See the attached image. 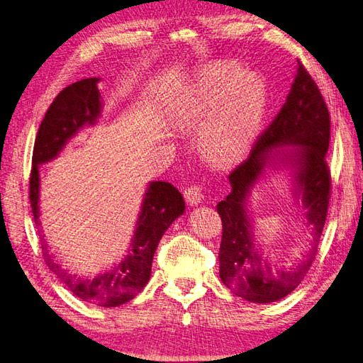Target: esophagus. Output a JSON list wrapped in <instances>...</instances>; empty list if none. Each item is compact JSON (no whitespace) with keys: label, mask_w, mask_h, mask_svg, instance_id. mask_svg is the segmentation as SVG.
<instances>
[{"label":"esophagus","mask_w":363,"mask_h":363,"mask_svg":"<svg viewBox=\"0 0 363 363\" xmlns=\"http://www.w3.org/2000/svg\"><path fill=\"white\" fill-rule=\"evenodd\" d=\"M184 196H185V201H187L190 206H198L199 202L203 201L202 187H201V185H198V184L190 185L189 189H185Z\"/></svg>","instance_id":"34e87169"}]
</instances>
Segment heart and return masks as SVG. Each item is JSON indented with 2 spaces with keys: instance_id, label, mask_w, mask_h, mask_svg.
Masks as SVG:
<instances>
[{
  "instance_id": "b5f03b06",
  "label": "heart",
  "mask_w": 363,
  "mask_h": 363,
  "mask_svg": "<svg viewBox=\"0 0 363 363\" xmlns=\"http://www.w3.org/2000/svg\"><path fill=\"white\" fill-rule=\"evenodd\" d=\"M268 102L265 82L247 75L238 64L203 69L182 90L173 107V125L181 132L201 125V145L216 162H235L253 147Z\"/></svg>"
}]
</instances>
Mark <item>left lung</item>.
I'll return each instance as SVG.
<instances>
[{
	"label": "left lung",
	"mask_w": 363,
	"mask_h": 363,
	"mask_svg": "<svg viewBox=\"0 0 363 363\" xmlns=\"http://www.w3.org/2000/svg\"><path fill=\"white\" fill-rule=\"evenodd\" d=\"M330 113L322 93L299 62L291 90L272 124L257 138L247 160L230 173L231 193L218 203L222 219L219 276L230 290L245 301L270 303L290 294L308 272L315 247L308 259L296 268L268 264L255 244L247 216V196L267 165H273L274 148L294 145L288 162L296 167L297 194L302 196L305 218L319 242L327 219L331 174L327 164L330 144ZM282 160V161H286Z\"/></svg>",
	"instance_id": "1"
}]
</instances>
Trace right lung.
Returning a JSON list of instances; mask_svg holds the SVG:
<instances>
[{
	"mask_svg": "<svg viewBox=\"0 0 363 363\" xmlns=\"http://www.w3.org/2000/svg\"><path fill=\"white\" fill-rule=\"evenodd\" d=\"M98 78H86L73 82L60 91L38 128L35 139L29 198L36 227H40V164L57 156L69 139L79 128L95 124L101 113V95ZM185 208L182 194L172 184L153 181L145 191L144 202L132 240V247L121 264L96 277L70 274L41 245L44 261L60 281L79 299L99 306H119L143 290L152 276V262L165 230L181 216Z\"/></svg>",
	"mask_w": 363,
	"mask_h": 363,
	"instance_id": "obj_1",
	"label": "right lung"
}]
</instances>
